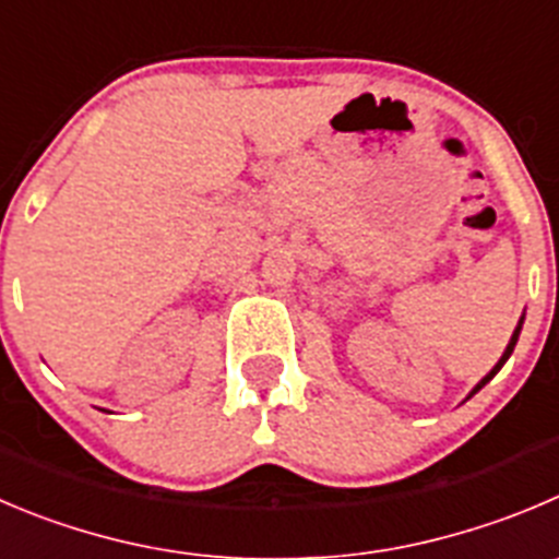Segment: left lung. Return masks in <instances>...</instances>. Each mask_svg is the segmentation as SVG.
I'll return each instance as SVG.
<instances>
[{
    "label": "left lung",
    "mask_w": 559,
    "mask_h": 559,
    "mask_svg": "<svg viewBox=\"0 0 559 559\" xmlns=\"http://www.w3.org/2000/svg\"><path fill=\"white\" fill-rule=\"evenodd\" d=\"M522 323H524V318H522V321H519V326H515V329H513V337H510V343H508V348H504V354H502V356H499V362H497V365H493V368H491V373H488V376H483V379H480V384H477V386H475V390H472V392H469V397H472V395H475V392H480V390H483V386H486V384H488V381H491V379H493V376H497V373H499V370H502V365H504V362H508V359H510V354H513V348H515V343H519V334H522Z\"/></svg>",
    "instance_id": "obj_1"
}]
</instances>
